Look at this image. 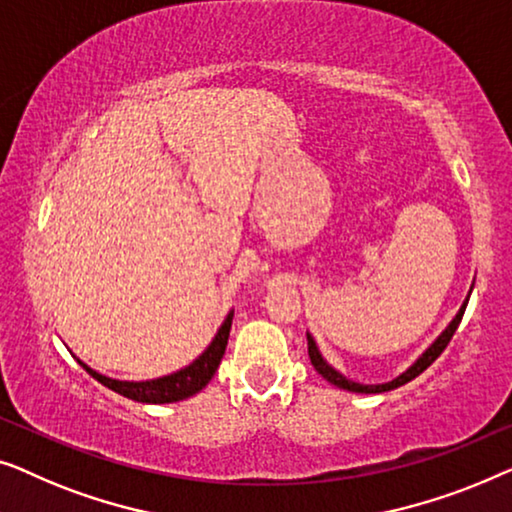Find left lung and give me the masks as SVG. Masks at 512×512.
<instances>
[{"label": "left lung", "mask_w": 512, "mask_h": 512, "mask_svg": "<svg viewBox=\"0 0 512 512\" xmlns=\"http://www.w3.org/2000/svg\"><path fill=\"white\" fill-rule=\"evenodd\" d=\"M471 290H473V287H471ZM469 297H471V292H469ZM469 297L464 299L462 308H459V313L455 315V318H452L450 325L441 331V336H438L436 341L431 343L429 348L424 350L422 355L417 357L415 362L408 366L406 371L401 373V376H397V378H394V380H390V383H380V385H364V383H355V380L345 378L341 371H336L334 366H331V364L327 362V359L322 357V352H320V348H318V343H315V338H313L311 334H306V338H308V357H311V364L315 366V371H318L320 376L325 378V380H329L331 385L341 387V390L357 392V394H380V392H390V390H397V387L406 385V383H410V380H413V378L420 376V373H422L424 369H427V366L434 364L436 359H438V355H441V352H443L445 348H448L450 338L455 336V331H457V327H459V322H462V318H464V311H466V304H469Z\"/></svg>", "instance_id": "obj_1"}]
</instances>
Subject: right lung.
Returning a JSON list of instances; mask_svg holds the SVG:
<instances>
[{"label": "right lung", "instance_id": "right-lung-1", "mask_svg": "<svg viewBox=\"0 0 512 512\" xmlns=\"http://www.w3.org/2000/svg\"><path fill=\"white\" fill-rule=\"evenodd\" d=\"M232 318L234 311L227 313L225 322H222L218 334L213 336V341L208 343V348L201 352V355L185 366L181 371L169 373V376L153 378V380H115L109 376H102L95 369H90L88 364H83L78 359V364L83 366L85 371L90 373L92 378L99 380L104 387L122 394V397L139 401V403H174L183 401L187 397H194V394L204 390V387L211 383V378L218 371L222 362V355H225L229 329H232Z\"/></svg>", "mask_w": 512, "mask_h": 512}]
</instances>
